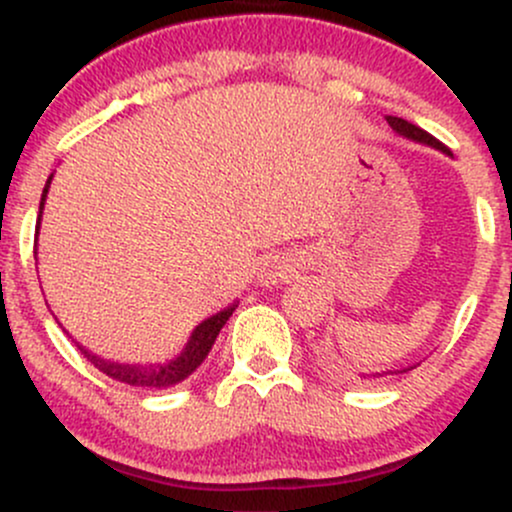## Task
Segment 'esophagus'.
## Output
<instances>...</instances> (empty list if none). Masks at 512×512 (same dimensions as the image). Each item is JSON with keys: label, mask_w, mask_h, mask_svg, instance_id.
<instances>
[{"label": "esophagus", "mask_w": 512, "mask_h": 512, "mask_svg": "<svg viewBox=\"0 0 512 512\" xmlns=\"http://www.w3.org/2000/svg\"><path fill=\"white\" fill-rule=\"evenodd\" d=\"M286 267H272V269H267V272L262 274V284L264 286H269V284H276V281H281V279H286Z\"/></svg>", "instance_id": "1"}]
</instances>
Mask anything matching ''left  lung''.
Masks as SVG:
<instances>
[{
  "mask_svg": "<svg viewBox=\"0 0 512 512\" xmlns=\"http://www.w3.org/2000/svg\"><path fill=\"white\" fill-rule=\"evenodd\" d=\"M387 122H390V127L395 129V132H399L402 134V137H407V139H414V142H424V144H431V146H436V149H440V151H445V154H450V149L445 144H440L436 137H433V134H428L426 129H421V127H416V125H411L409 120H402V117H395V115H387ZM404 373H407V370H404Z\"/></svg>",
  "mask_w": 512,
  "mask_h": 512,
  "instance_id": "8db88e82",
  "label": "left lung"
}]
</instances>
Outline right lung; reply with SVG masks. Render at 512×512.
I'll list each match as a JSON object with an SVG mask.
<instances>
[{"label":"right lung","mask_w":512,"mask_h":512,"mask_svg":"<svg viewBox=\"0 0 512 512\" xmlns=\"http://www.w3.org/2000/svg\"><path fill=\"white\" fill-rule=\"evenodd\" d=\"M50 180H52V175L48 178V182H45L43 197H40L38 228H40V214H43V204H45V195H48ZM233 310H236V305H233V308L221 310V313L211 315L209 320H204L202 325H199L197 330L192 332V337H190V342H187L185 351H182V354L175 358V361H170L168 366H149V368L120 366V363H110V361H105V358L88 354L84 346H79V349H81V354H84L88 361L93 363V366L101 370V373L110 375L113 380H120V383L134 385V387H142V390H168V387L178 385L185 378H190V375L195 373L199 366H202V361L209 356L211 346H214L216 337H219L221 327L226 325L228 317L233 315Z\"/></svg>","instance_id":"right-lung-1"}]
</instances>
